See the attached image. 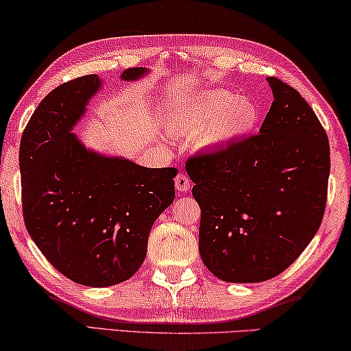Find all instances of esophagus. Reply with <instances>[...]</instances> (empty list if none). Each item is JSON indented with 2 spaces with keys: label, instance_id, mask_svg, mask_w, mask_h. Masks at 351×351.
Masks as SVG:
<instances>
[{
  "label": "esophagus",
  "instance_id": "esophagus-1",
  "mask_svg": "<svg viewBox=\"0 0 351 351\" xmlns=\"http://www.w3.org/2000/svg\"><path fill=\"white\" fill-rule=\"evenodd\" d=\"M176 188L182 193H186L191 190V180L188 179L186 174H182L180 172V174L176 177Z\"/></svg>",
  "mask_w": 351,
  "mask_h": 351
}]
</instances>
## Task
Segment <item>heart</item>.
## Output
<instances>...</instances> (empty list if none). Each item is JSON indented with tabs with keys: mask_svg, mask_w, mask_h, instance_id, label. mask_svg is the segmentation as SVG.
Here are the masks:
<instances>
[{
	"mask_svg": "<svg viewBox=\"0 0 351 351\" xmlns=\"http://www.w3.org/2000/svg\"><path fill=\"white\" fill-rule=\"evenodd\" d=\"M261 111L254 100L228 89H207L172 100L166 125L176 136L196 138L202 149L218 150L254 132Z\"/></svg>",
	"mask_w": 351,
	"mask_h": 351,
	"instance_id": "1",
	"label": "heart"
}]
</instances>
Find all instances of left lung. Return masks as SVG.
Segmentation results:
<instances>
[{"instance_id":"1","label":"left lung","mask_w":351,"mask_h":351,"mask_svg":"<svg viewBox=\"0 0 351 351\" xmlns=\"http://www.w3.org/2000/svg\"><path fill=\"white\" fill-rule=\"evenodd\" d=\"M273 104L258 134L194 155L186 172L201 207L199 252L226 282L282 273L322 224L330 143L300 93L268 77Z\"/></svg>"}]
</instances>
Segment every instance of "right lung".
<instances>
[{
	"label": "right lung",
	"mask_w": 351,
	"mask_h": 351,
	"mask_svg": "<svg viewBox=\"0 0 351 351\" xmlns=\"http://www.w3.org/2000/svg\"><path fill=\"white\" fill-rule=\"evenodd\" d=\"M147 69L123 70L136 82ZM101 80L61 84L40 101L20 143L23 218L47 261L73 282L108 287L144 262L150 229L174 202L176 168H144L90 150L72 133Z\"/></svg>",
	"instance_id": "1"
}]
</instances>
